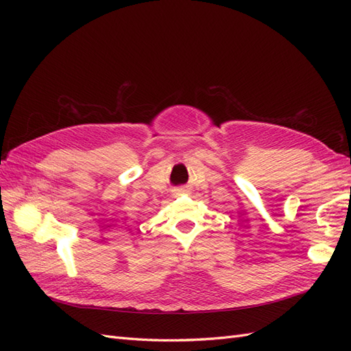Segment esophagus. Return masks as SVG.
I'll list each match as a JSON object with an SVG mask.
<instances>
[{"instance_id":"1","label":"esophagus","mask_w":351,"mask_h":351,"mask_svg":"<svg viewBox=\"0 0 351 351\" xmlns=\"http://www.w3.org/2000/svg\"><path fill=\"white\" fill-rule=\"evenodd\" d=\"M173 196H180V195H183V193H186L187 192V189L184 187V186H178V187H174L173 190Z\"/></svg>"}]
</instances>
